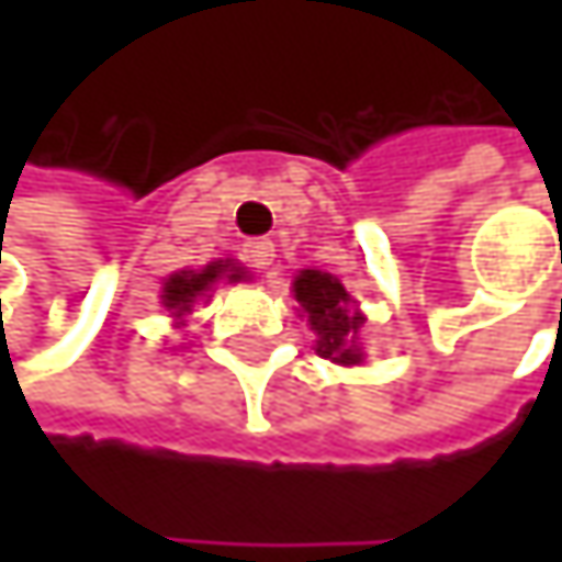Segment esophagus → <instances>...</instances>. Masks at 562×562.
<instances>
[{"mask_svg": "<svg viewBox=\"0 0 562 562\" xmlns=\"http://www.w3.org/2000/svg\"><path fill=\"white\" fill-rule=\"evenodd\" d=\"M273 257H277V250H273L270 240H247V244H244V260H247V267H254V270H260V273L273 267Z\"/></svg>", "mask_w": 562, "mask_h": 562, "instance_id": "obj_1", "label": "esophagus"}]
</instances>
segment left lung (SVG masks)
<instances>
[{"instance_id":"left-lung-1","label":"left lung","mask_w":562,"mask_h":562,"mask_svg":"<svg viewBox=\"0 0 562 562\" xmlns=\"http://www.w3.org/2000/svg\"><path fill=\"white\" fill-rule=\"evenodd\" d=\"M292 292L308 312L312 328L318 331L315 351L338 364H361L358 328L364 325V318L351 308V295L345 292V285L328 273L302 270L292 282Z\"/></svg>"}]
</instances>
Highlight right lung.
<instances>
[{
  "instance_id": "obj_1",
  "label": "right lung",
  "mask_w": 562,
  "mask_h": 562,
  "mask_svg": "<svg viewBox=\"0 0 562 562\" xmlns=\"http://www.w3.org/2000/svg\"><path fill=\"white\" fill-rule=\"evenodd\" d=\"M227 267H231V263H211V267L201 270V273H175V277L166 282V295H162L166 308H171V315H184V312L191 308V302H194L198 295H204V292L221 280L224 273H227V280H240V273H237V270H227Z\"/></svg>"
}]
</instances>
